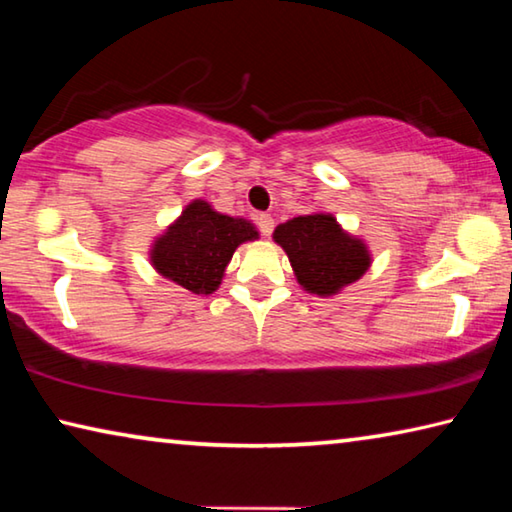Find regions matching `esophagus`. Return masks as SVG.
<instances>
[{
  "mask_svg": "<svg viewBox=\"0 0 512 512\" xmlns=\"http://www.w3.org/2000/svg\"><path fill=\"white\" fill-rule=\"evenodd\" d=\"M257 225H259V230H262L264 237H271V232L275 228V221H273L271 214H266V212L257 214Z\"/></svg>",
  "mask_w": 512,
  "mask_h": 512,
  "instance_id": "1",
  "label": "esophagus"
}]
</instances>
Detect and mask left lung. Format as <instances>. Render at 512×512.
I'll use <instances>...</instances> for the list:
<instances>
[{
  "label": "left lung",
  "instance_id": "8db88e82",
  "mask_svg": "<svg viewBox=\"0 0 512 512\" xmlns=\"http://www.w3.org/2000/svg\"><path fill=\"white\" fill-rule=\"evenodd\" d=\"M273 241L287 253L302 291L332 298L361 280L372 264L366 241L350 235L329 212H311L280 223Z\"/></svg>",
  "mask_w": 512,
  "mask_h": 512
}]
</instances>
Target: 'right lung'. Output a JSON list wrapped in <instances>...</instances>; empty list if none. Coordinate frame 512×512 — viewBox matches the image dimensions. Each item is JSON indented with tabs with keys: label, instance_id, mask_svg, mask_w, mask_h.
Masks as SVG:
<instances>
[{
	"label": "right lung",
	"instance_id": "1",
	"mask_svg": "<svg viewBox=\"0 0 512 512\" xmlns=\"http://www.w3.org/2000/svg\"><path fill=\"white\" fill-rule=\"evenodd\" d=\"M255 239L259 230L253 221L221 214L203 198H194L153 239L149 262L164 280L198 296H210L221 287L235 250Z\"/></svg>",
	"mask_w": 512,
	"mask_h": 512
}]
</instances>
